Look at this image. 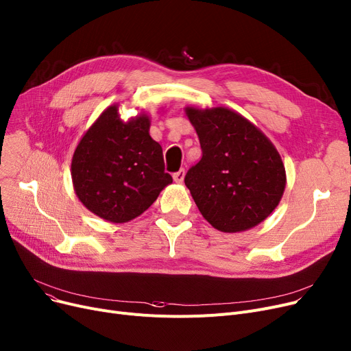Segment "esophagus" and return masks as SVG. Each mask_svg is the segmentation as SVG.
I'll return each instance as SVG.
<instances>
[{"label": "esophagus", "mask_w": 351, "mask_h": 351, "mask_svg": "<svg viewBox=\"0 0 351 351\" xmlns=\"http://www.w3.org/2000/svg\"><path fill=\"white\" fill-rule=\"evenodd\" d=\"M183 179H185V169H180V171H178L176 173H173V180H175L176 183H182Z\"/></svg>", "instance_id": "1"}]
</instances>
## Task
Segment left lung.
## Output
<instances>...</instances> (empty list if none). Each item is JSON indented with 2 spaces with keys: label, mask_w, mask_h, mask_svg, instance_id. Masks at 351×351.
<instances>
[{
  "label": "left lung",
  "mask_w": 351,
  "mask_h": 351,
  "mask_svg": "<svg viewBox=\"0 0 351 351\" xmlns=\"http://www.w3.org/2000/svg\"><path fill=\"white\" fill-rule=\"evenodd\" d=\"M202 159L185 176L195 204L225 233L246 232L278 208L286 169L271 141L249 119L226 106H186Z\"/></svg>",
  "instance_id": "1"
}]
</instances>
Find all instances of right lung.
Here are the masks:
<instances>
[{
  "instance_id": "right-lung-1",
  "label": "right lung",
  "mask_w": 351,
  "mask_h": 351,
  "mask_svg": "<svg viewBox=\"0 0 351 351\" xmlns=\"http://www.w3.org/2000/svg\"><path fill=\"white\" fill-rule=\"evenodd\" d=\"M147 114L122 121L119 105L108 106L78 142L71 162L81 204L110 223L142 215L172 183L160 145L149 135Z\"/></svg>"
}]
</instances>
